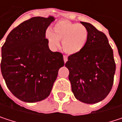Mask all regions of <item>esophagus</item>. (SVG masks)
<instances>
[{
  "instance_id": "obj_1",
  "label": "esophagus",
  "mask_w": 122,
  "mask_h": 122,
  "mask_svg": "<svg viewBox=\"0 0 122 122\" xmlns=\"http://www.w3.org/2000/svg\"><path fill=\"white\" fill-rule=\"evenodd\" d=\"M63 61H64V63H66L67 62V61H68L67 56H63Z\"/></svg>"
}]
</instances>
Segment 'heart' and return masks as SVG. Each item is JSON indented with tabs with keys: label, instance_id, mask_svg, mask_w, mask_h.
I'll return each instance as SVG.
<instances>
[{
	"label": "heart",
	"instance_id": "b5f03b06",
	"mask_svg": "<svg viewBox=\"0 0 122 122\" xmlns=\"http://www.w3.org/2000/svg\"><path fill=\"white\" fill-rule=\"evenodd\" d=\"M45 37L52 49H56L59 46V41H62L63 51L73 55L81 52L85 47L88 31L83 25L61 20L54 25L52 31H46Z\"/></svg>",
	"mask_w": 122,
	"mask_h": 122
}]
</instances>
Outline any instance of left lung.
Instances as JSON below:
<instances>
[{"mask_svg": "<svg viewBox=\"0 0 122 122\" xmlns=\"http://www.w3.org/2000/svg\"><path fill=\"white\" fill-rule=\"evenodd\" d=\"M88 31L83 49L68 56L65 66L75 97L87 104L103 100L114 83L116 64L107 37L92 25L81 22Z\"/></svg>", "mask_w": 122, "mask_h": 122, "instance_id": "left-lung-1", "label": "left lung"}]
</instances>
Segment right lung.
Instances as JSON below:
<instances>
[{"mask_svg":"<svg viewBox=\"0 0 122 122\" xmlns=\"http://www.w3.org/2000/svg\"><path fill=\"white\" fill-rule=\"evenodd\" d=\"M54 17H34L14 28L2 46L0 69L10 91L25 102L46 99L52 90L63 55L51 51L45 33Z\"/></svg>","mask_w":122,"mask_h":122,"instance_id":"right-lung-1","label":"right lung"}]
</instances>
